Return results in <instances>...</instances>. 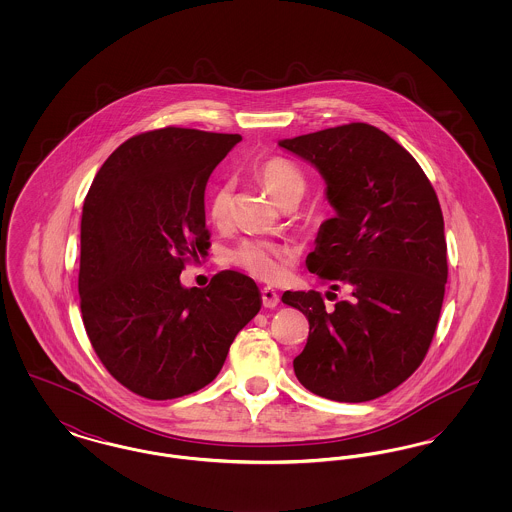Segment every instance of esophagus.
Returning <instances> with one entry per match:
<instances>
[{"instance_id":"1","label":"esophagus","mask_w":512,"mask_h":512,"mask_svg":"<svg viewBox=\"0 0 512 512\" xmlns=\"http://www.w3.org/2000/svg\"><path fill=\"white\" fill-rule=\"evenodd\" d=\"M261 299H263V305H265L267 309H274V307L280 303L278 293L274 292L272 288H263V290H261Z\"/></svg>"}]
</instances>
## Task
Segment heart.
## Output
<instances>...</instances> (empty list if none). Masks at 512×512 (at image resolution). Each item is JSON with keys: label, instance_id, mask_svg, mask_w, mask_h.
<instances>
[{"label": "heart", "instance_id": "1", "mask_svg": "<svg viewBox=\"0 0 512 512\" xmlns=\"http://www.w3.org/2000/svg\"><path fill=\"white\" fill-rule=\"evenodd\" d=\"M255 176L280 205L297 203L305 190L307 178L303 171L284 157H268L255 165ZM209 219L215 224H226L232 215V184L220 182L209 197ZM234 265L244 268L251 276L276 282L286 274L292 251L288 245L272 244L265 240H245L230 253Z\"/></svg>", "mask_w": 512, "mask_h": 512}]
</instances>
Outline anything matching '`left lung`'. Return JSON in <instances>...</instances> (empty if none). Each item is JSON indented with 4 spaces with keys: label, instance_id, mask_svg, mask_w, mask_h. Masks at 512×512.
<instances>
[{
    "label": "left lung",
    "instance_id": "left-lung-1",
    "mask_svg": "<svg viewBox=\"0 0 512 512\" xmlns=\"http://www.w3.org/2000/svg\"><path fill=\"white\" fill-rule=\"evenodd\" d=\"M278 146L320 172L336 211L320 224L307 268L334 292L351 290L334 309L313 290L282 295L309 320L295 376L332 401L376 399L420 366L438 326L447 282L438 195L413 155L365 122Z\"/></svg>",
    "mask_w": 512,
    "mask_h": 512
}]
</instances>
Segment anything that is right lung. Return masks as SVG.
Wrapping results in <instances>:
<instances>
[{"label":"right lung","instance_id":"obj_1","mask_svg":"<svg viewBox=\"0 0 512 512\" xmlns=\"http://www.w3.org/2000/svg\"><path fill=\"white\" fill-rule=\"evenodd\" d=\"M240 134L167 126L126 140L84 199L78 293L86 334L109 374L142 397L176 399L211 384L236 334L261 309L236 270L207 288L180 272L209 249L205 186Z\"/></svg>","mask_w":512,"mask_h":512}]
</instances>
